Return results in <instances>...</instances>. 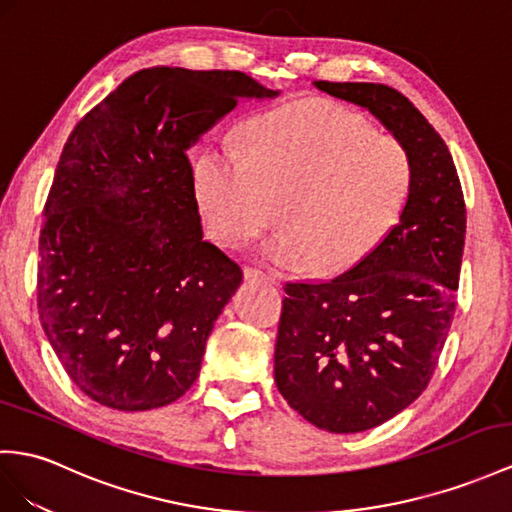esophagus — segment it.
Listing matches in <instances>:
<instances>
[{
  "label": "esophagus",
  "instance_id": "esophagus-1",
  "mask_svg": "<svg viewBox=\"0 0 512 512\" xmlns=\"http://www.w3.org/2000/svg\"><path fill=\"white\" fill-rule=\"evenodd\" d=\"M244 279H251V281H264L270 285H277V279L272 277L268 272H261L259 268H244Z\"/></svg>",
  "mask_w": 512,
  "mask_h": 512
}]
</instances>
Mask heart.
<instances>
[{"label":"heart","mask_w":512,"mask_h":512,"mask_svg":"<svg viewBox=\"0 0 512 512\" xmlns=\"http://www.w3.org/2000/svg\"><path fill=\"white\" fill-rule=\"evenodd\" d=\"M406 144L335 101H305L261 116L244 144L216 142L194 164L207 229L238 246L277 218L264 255L290 270L335 277L368 257L398 225L413 188Z\"/></svg>","instance_id":"b5f03b06"}]
</instances>
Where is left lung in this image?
<instances>
[{
	"label": "left lung",
	"mask_w": 512,
	"mask_h": 512,
	"mask_svg": "<svg viewBox=\"0 0 512 512\" xmlns=\"http://www.w3.org/2000/svg\"><path fill=\"white\" fill-rule=\"evenodd\" d=\"M365 108L406 144L413 188L398 225L331 281L285 283L274 381L329 432L381 426L422 396L456 309L465 199L452 155L424 114L385 84L313 82Z\"/></svg>",
	"instance_id": "left-lung-1"
}]
</instances>
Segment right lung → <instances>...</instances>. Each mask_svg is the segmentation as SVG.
Returning <instances> with one entry per match:
<instances>
[{
	"instance_id": "right-lung-1",
	"label": "right lung",
	"mask_w": 512,
	"mask_h": 512,
	"mask_svg": "<svg viewBox=\"0 0 512 512\" xmlns=\"http://www.w3.org/2000/svg\"><path fill=\"white\" fill-rule=\"evenodd\" d=\"M240 71L142 69L75 125L45 203L38 316L88 398L116 411L175 402L199 378L242 270L203 240L186 151L240 99Z\"/></svg>"
}]
</instances>
